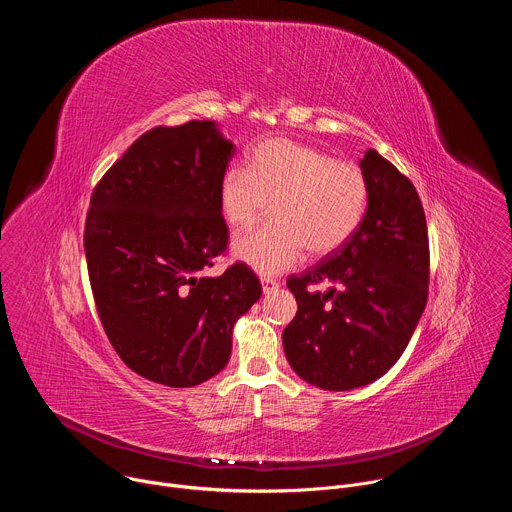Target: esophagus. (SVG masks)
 I'll return each mask as SVG.
<instances>
[{
    "label": "esophagus",
    "mask_w": 512,
    "mask_h": 512,
    "mask_svg": "<svg viewBox=\"0 0 512 512\" xmlns=\"http://www.w3.org/2000/svg\"><path fill=\"white\" fill-rule=\"evenodd\" d=\"M261 285H263V294H271V291H275L279 287V283L275 279L265 277V275L261 277Z\"/></svg>",
    "instance_id": "esophagus-1"
}]
</instances>
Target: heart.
<instances>
[{
    "label": "heart",
    "instance_id": "obj_1",
    "mask_svg": "<svg viewBox=\"0 0 512 512\" xmlns=\"http://www.w3.org/2000/svg\"><path fill=\"white\" fill-rule=\"evenodd\" d=\"M218 200L235 231L255 225L269 202L271 221L239 237L231 251L255 271L275 275L296 267L306 251L324 257L340 249L362 223L369 182L352 162L291 139H269L251 152L249 170H225Z\"/></svg>",
    "mask_w": 512,
    "mask_h": 512
}]
</instances>
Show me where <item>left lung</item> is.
I'll return each mask as SVG.
<instances>
[{
	"mask_svg": "<svg viewBox=\"0 0 512 512\" xmlns=\"http://www.w3.org/2000/svg\"><path fill=\"white\" fill-rule=\"evenodd\" d=\"M367 212L354 235L324 261L291 275L298 314L283 330L289 367L326 391L381 379L407 348L427 304L429 243L415 186L379 152L360 160ZM332 282L325 292L309 285Z\"/></svg>",
	"mask_w": 512,
	"mask_h": 512,
	"instance_id": "1",
	"label": "left lung"
}]
</instances>
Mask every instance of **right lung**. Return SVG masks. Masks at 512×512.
I'll list each match as a JSON object with an SVG mask.
<instances>
[{"label":"right lung","mask_w":512,"mask_h":512,"mask_svg":"<svg viewBox=\"0 0 512 512\" xmlns=\"http://www.w3.org/2000/svg\"><path fill=\"white\" fill-rule=\"evenodd\" d=\"M233 154L216 121L156 127L91 198L85 255L101 324L133 373L166 387L221 373L237 320L261 298L245 263L206 275L229 241L218 192Z\"/></svg>","instance_id":"add662e5"}]
</instances>
